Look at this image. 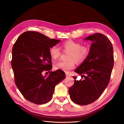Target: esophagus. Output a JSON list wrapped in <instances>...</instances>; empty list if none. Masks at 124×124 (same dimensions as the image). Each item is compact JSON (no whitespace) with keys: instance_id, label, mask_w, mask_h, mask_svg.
<instances>
[{"instance_id":"34e87169","label":"esophagus","mask_w":124,"mask_h":124,"mask_svg":"<svg viewBox=\"0 0 124 124\" xmlns=\"http://www.w3.org/2000/svg\"><path fill=\"white\" fill-rule=\"evenodd\" d=\"M66 77L67 78H68V77H71V75L70 74H66Z\"/></svg>"}]
</instances>
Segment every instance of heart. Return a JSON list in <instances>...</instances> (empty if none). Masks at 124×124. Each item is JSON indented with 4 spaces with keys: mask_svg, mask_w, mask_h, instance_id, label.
Instances as JSON below:
<instances>
[{
    "mask_svg": "<svg viewBox=\"0 0 124 124\" xmlns=\"http://www.w3.org/2000/svg\"><path fill=\"white\" fill-rule=\"evenodd\" d=\"M61 46L65 52H70L68 61H60L56 63L54 68L56 70H61L68 73L75 66V62L81 63L87 58L90 53V49L86 46L81 45L79 42L68 40L62 44ZM49 54L52 60L55 61L60 57V49L56 46H52L49 49Z\"/></svg>",
    "mask_w": 124,
    "mask_h": 124,
    "instance_id": "obj_1",
    "label": "heart"
}]
</instances>
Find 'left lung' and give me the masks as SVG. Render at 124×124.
<instances>
[{
    "instance_id": "8db88e82",
    "label": "left lung",
    "mask_w": 124,
    "mask_h": 124,
    "mask_svg": "<svg viewBox=\"0 0 124 124\" xmlns=\"http://www.w3.org/2000/svg\"><path fill=\"white\" fill-rule=\"evenodd\" d=\"M92 41L87 58L75 72L85 79L77 80L69 89L70 97L79 105H87L97 100L107 87L114 66L112 44L106 35L96 33L85 39Z\"/></svg>"
}]
</instances>
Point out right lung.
Returning a JSON list of instances; mask_svg holds the SVG:
<instances>
[{
    "mask_svg": "<svg viewBox=\"0 0 124 124\" xmlns=\"http://www.w3.org/2000/svg\"><path fill=\"white\" fill-rule=\"evenodd\" d=\"M60 41L39 32L27 31L15 43L11 60L15 83L28 101L37 104L46 103L52 99L55 86L66 78L61 70L50 71L52 62L49 49ZM44 71L50 73L49 76H43Z\"/></svg>",
    "mask_w": 124,
    "mask_h": 124,
    "instance_id": "obj_1",
    "label": "right lung"
}]
</instances>
